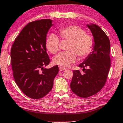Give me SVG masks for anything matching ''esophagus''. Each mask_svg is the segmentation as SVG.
<instances>
[{
    "instance_id": "1",
    "label": "esophagus",
    "mask_w": 123,
    "mask_h": 123,
    "mask_svg": "<svg viewBox=\"0 0 123 123\" xmlns=\"http://www.w3.org/2000/svg\"><path fill=\"white\" fill-rule=\"evenodd\" d=\"M65 69H66V68H65V67H61V66H60V67H59V70H60V71H64V70H65Z\"/></svg>"
}]
</instances>
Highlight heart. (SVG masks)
Here are the masks:
<instances>
[{
  "label": "heart",
  "mask_w": 123,
  "mask_h": 123,
  "mask_svg": "<svg viewBox=\"0 0 123 123\" xmlns=\"http://www.w3.org/2000/svg\"><path fill=\"white\" fill-rule=\"evenodd\" d=\"M60 36L63 40H69L68 50L60 52L53 58L54 64L67 67L74 62L78 55L80 57H85L92 50L94 41L91 35L85 33L83 29L77 25H68L61 27L58 30ZM61 41L58 36L51 34L46 40V47L49 52L55 54L60 49Z\"/></svg>",
  "instance_id": "1"
}]
</instances>
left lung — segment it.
Returning <instances> with one entry per match:
<instances>
[{
    "label": "left lung",
    "instance_id": "1",
    "mask_svg": "<svg viewBox=\"0 0 123 123\" xmlns=\"http://www.w3.org/2000/svg\"><path fill=\"white\" fill-rule=\"evenodd\" d=\"M94 40L93 51L79 65L83 68L84 74L79 70L73 71L71 89L74 94L82 98L96 94L103 88L107 81L111 67L108 37L98 25H88Z\"/></svg>",
    "mask_w": 123,
    "mask_h": 123
}]
</instances>
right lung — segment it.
<instances>
[{
	"label": "right lung",
	"instance_id": "obj_1",
	"mask_svg": "<svg viewBox=\"0 0 123 123\" xmlns=\"http://www.w3.org/2000/svg\"><path fill=\"white\" fill-rule=\"evenodd\" d=\"M52 25L50 19L30 22L15 40L11 48V63L16 85L29 98L38 99L48 94L58 72L57 65L50 63L46 52V34Z\"/></svg>",
	"mask_w": 123,
	"mask_h": 123
}]
</instances>
